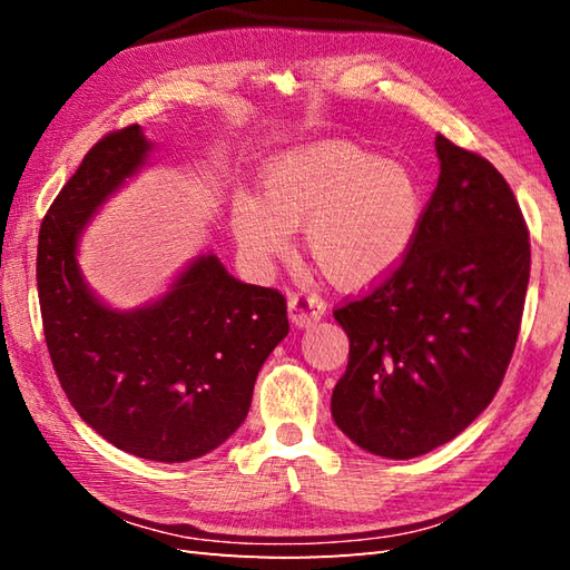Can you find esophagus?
Wrapping results in <instances>:
<instances>
[{"mask_svg":"<svg viewBox=\"0 0 570 570\" xmlns=\"http://www.w3.org/2000/svg\"><path fill=\"white\" fill-rule=\"evenodd\" d=\"M325 306L321 304V298L311 296V294H292L288 296V318H292L294 325L304 328V325H311L321 321Z\"/></svg>","mask_w":570,"mask_h":570,"instance_id":"esophagus-1","label":"esophagus"}]
</instances>
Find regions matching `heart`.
Listing matches in <instances>:
<instances>
[{"instance_id": "b5f03b06", "label": "heart", "mask_w": 570, "mask_h": 570, "mask_svg": "<svg viewBox=\"0 0 570 570\" xmlns=\"http://www.w3.org/2000/svg\"><path fill=\"white\" fill-rule=\"evenodd\" d=\"M426 210L409 166L345 139L278 156L262 180V200L239 193L233 233L249 264L266 269L304 227L313 266L341 288H362L390 274L414 245Z\"/></svg>"}]
</instances>
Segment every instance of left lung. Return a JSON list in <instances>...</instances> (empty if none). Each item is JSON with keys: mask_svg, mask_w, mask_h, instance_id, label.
<instances>
[{"mask_svg": "<svg viewBox=\"0 0 570 570\" xmlns=\"http://www.w3.org/2000/svg\"><path fill=\"white\" fill-rule=\"evenodd\" d=\"M439 184L414 245L367 294L333 311L350 337L333 419L347 439L406 460L465 431L514 353L531 245L522 208L485 156L435 137Z\"/></svg>", "mask_w": 570, "mask_h": 570, "instance_id": "8db88e82", "label": "left lung"}]
</instances>
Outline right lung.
<instances>
[{
	"label": "right lung",
	"instance_id": "obj_1",
	"mask_svg": "<svg viewBox=\"0 0 570 570\" xmlns=\"http://www.w3.org/2000/svg\"><path fill=\"white\" fill-rule=\"evenodd\" d=\"M147 151L139 125H129L85 154L43 215L36 282L48 355L80 419L119 451L184 463L245 421L254 380L288 333L286 298L237 282L213 254L147 308L117 313L88 292L78 233Z\"/></svg>",
	"mask_w": 570,
	"mask_h": 570
}]
</instances>
